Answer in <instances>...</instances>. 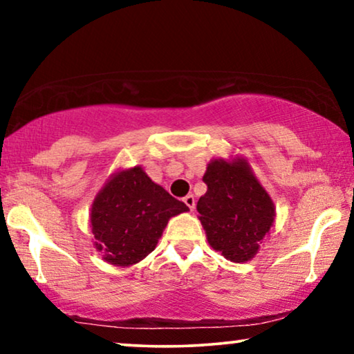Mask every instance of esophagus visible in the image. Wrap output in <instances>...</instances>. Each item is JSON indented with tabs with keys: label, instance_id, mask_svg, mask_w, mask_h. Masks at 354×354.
I'll use <instances>...</instances> for the list:
<instances>
[{
	"label": "esophagus",
	"instance_id": "1",
	"mask_svg": "<svg viewBox=\"0 0 354 354\" xmlns=\"http://www.w3.org/2000/svg\"><path fill=\"white\" fill-rule=\"evenodd\" d=\"M183 203H185V205L188 206V209H190V211L195 209L196 200H195V196H193V195H187L185 198H183Z\"/></svg>",
	"mask_w": 354,
	"mask_h": 354
}]
</instances>
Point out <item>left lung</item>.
<instances>
[{"label":"left lung","mask_w":354,"mask_h":354,"mask_svg":"<svg viewBox=\"0 0 354 354\" xmlns=\"http://www.w3.org/2000/svg\"><path fill=\"white\" fill-rule=\"evenodd\" d=\"M203 180L207 192L198 200L196 209L207 243L232 263L251 261L274 225L272 198L248 159L239 154L212 159Z\"/></svg>","instance_id":"1"}]
</instances>
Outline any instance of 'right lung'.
<instances>
[{
    "label": "right lung",
    "mask_w": 354,
    "mask_h": 354,
    "mask_svg": "<svg viewBox=\"0 0 354 354\" xmlns=\"http://www.w3.org/2000/svg\"><path fill=\"white\" fill-rule=\"evenodd\" d=\"M190 211L147 176L142 166L118 169L95 196L90 227L106 263L129 268L156 248L171 217Z\"/></svg>",
    "instance_id": "1"
}]
</instances>
